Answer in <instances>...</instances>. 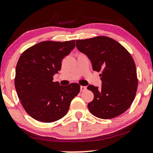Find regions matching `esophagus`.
<instances>
[{
    "label": "esophagus",
    "mask_w": 153,
    "mask_h": 153,
    "mask_svg": "<svg viewBox=\"0 0 153 153\" xmlns=\"http://www.w3.org/2000/svg\"><path fill=\"white\" fill-rule=\"evenodd\" d=\"M86 89H87L86 86H83V85H81V86H80V91H81V92H83V91H86Z\"/></svg>",
    "instance_id": "1"
}]
</instances>
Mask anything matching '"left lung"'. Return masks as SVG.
Wrapping results in <instances>:
<instances>
[{"label":"left lung","instance_id":"8db88e82","mask_svg":"<svg viewBox=\"0 0 153 153\" xmlns=\"http://www.w3.org/2000/svg\"><path fill=\"white\" fill-rule=\"evenodd\" d=\"M76 47L88 57L93 70L101 73V88L93 85L87 87L94 94L88 104L91 113L108 119L126 111L134 101L138 84L131 54L114 39L103 36L76 40Z\"/></svg>","mask_w":153,"mask_h":153}]
</instances>
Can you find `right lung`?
Returning a JSON list of instances; mask_svg holds the SVG:
<instances>
[{
    "label": "right lung",
    "mask_w": 153,
    "mask_h": 153,
    "mask_svg": "<svg viewBox=\"0 0 153 153\" xmlns=\"http://www.w3.org/2000/svg\"><path fill=\"white\" fill-rule=\"evenodd\" d=\"M75 41L42 42L24 51L16 68L15 88L26 113L42 122H55L66 115L80 92L78 83L53 82L62 60L75 48Z\"/></svg>",
    "instance_id": "add662e5"
}]
</instances>
